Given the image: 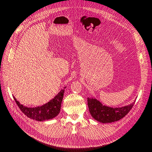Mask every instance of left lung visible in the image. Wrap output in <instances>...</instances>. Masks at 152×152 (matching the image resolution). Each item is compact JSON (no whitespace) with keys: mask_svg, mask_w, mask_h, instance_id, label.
<instances>
[{"mask_svg":"<svg viewBox=\"0 0 152 152\" xmlns=\"http://www.w3.org/2000/svg\"><path fill=\"white\" fill-rule=\"evenodd\" d=\"M122 107H112L102 104V103L95 97H88V106L91 115L94 119L101 123H111L118 121L126 115L132 109L135 102Z\"/></svg>","mask_w":152,"mask_h":152,"instance_id":"8db88e82","label":"left lung"}]
</instances>
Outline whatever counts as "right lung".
<instances>
[{"instance_id":"right-lung-1","label":"right lung","mask_w":152,"mask_h":152,"mask_svg":"<svg viewBox=\"0 0 152 152\" xmlns=\"http://www.w3.org/2000/svg\"><path fill=\"white\" fill-rule=\"evenodd\" d=\"M65 88L61 89L58 94L55 95L54 98L50 99L49 102L46 103L45 104L37 106L34 107H28L24 106L23 105L17 101L15 97L13 96V99H15L17 105L20 107L26 116L30 118L31 119L37 120V121L42 122L46 120H51L57 116L59 114L61 110V102L63 101L64 94L65 92Z\"/></svg>"}]
</instances>
